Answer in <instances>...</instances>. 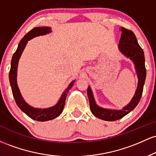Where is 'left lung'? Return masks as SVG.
<instances>
[{
	"label": "left lung",
	"mask_w": 156,
	"mask_h": 156,
	"mask_svg": "<svg viewBox=\"0 0 156 156\" xmlns=\"http://www.w3.org/2000/svg\"><path fill=\"white\" fill-rule=\"evenodd\" d=\"M121 31L122 34L119 43V51L133 62L136 69L139 82H138L137 89L133 99L131 100L129 104L123 108L122 110H110V109H105L98 106L94 101L90 87H88L87 94H88L91 112L96 117L105 121L118 120L125 117L136 108L142 95L143 87L146 78L144 52L142 48L138 43L136 37L133 31L123 27H121Z\"/></svg>",
	"instance_id": "obj_1"
}]
</instances>
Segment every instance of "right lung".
<instances>
[{
    "mask_svg": "<svg viewBox=\"0 0 156 156\" xmlns=\"http://www.w3.org/2000/svg\"><path fill=\"white\" fill-rule=\"evenodd\" d=\"M51 28L49 27H37V28H34L28 33H27L24 37L21 39L20 42L18 44L17 51L14 53L12 56V62H11V69L9 71V82L11 87H12V94H13L14 98H15V102L17 103V106L19 107L21 110L23 111L27 116L31 118L34 120L44 122L48 120H51V119H55V117H58L62 114L63 111L64 104H65V100L67 98V94L69 90L72 88L73 84L74 81L68 86V87L65 89L62 97H61L59 101L58 102L56 105L51 108H35L33 107L30 106L25 102L23 98L21 96L20 92L17 87V64L22 54L23 50L26 47L27 42L28 40L34 38V37H37V36L44 35L51 32Z\"/></svg>",
    "mask_w": 156,
    "mask_h": 156,
    "instance_id": "obj_1",
    "label": "right lung"
}]
</instances>
